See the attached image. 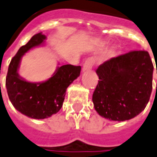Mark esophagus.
I'll list each match as a JSON object with an SVG mask.
<instances>
[{
	"label": "esophagus",
	"mask_w": 157,
	"mask_h": 157,
	"mask_svg": "<svg viewBox=\"0 0 157 157\" xmlns=\"http://www.w3.org/2000/svg\"><path fill=\"white\" fill-rule=\"evenodd\" d=\"M92 65H93V59H92V58H88L87 59H86V61L84 62L83 66H82V71L85 72V71L90 70L92 69Z\"/></svg>",
	"instance_id": "obj_1"
}]
</instances>
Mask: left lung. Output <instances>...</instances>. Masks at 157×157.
<instances>
[{
    "label": "left lung",
    "instance_id": "left-lung-1",
    "mask_svg": "<svg viewBox=\"0 0 157 157\" xmlns=\"http://www.w3.org/2000/svg\"><path fill=\"white\" fill-rule=\"evenodd\" d=\"M153 69L149 53L143 50L132 51L101 64L96 70L99 80L92 95L97 112L114 121L139 115L150 99Z\"/></svg>",
    "mask_w": 157,
    "mask_h": 157
}]
</instances>
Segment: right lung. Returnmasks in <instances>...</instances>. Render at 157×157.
<instances>
[{
	"mask_svg": "<svg viewBox=\"0 0 157 157\" xmlns=\"http://www.w3.org/2000/svg\"><path fill=\"white\" fill-rule=\"evenodd\" d=\"M46 38L39 33L19 48L10 63L6 79L7 93L14 107L23 115L37 120L51 117L61 109L67 87L81 71L80 66L65 65L58 66L44 82H28L20 77L18 70L23 56L33 47L43 45Z\"/></svg>",
	"mask_w": 157,
	"mask_h": 157,
	"instance_id": "obj_1",
	"label": "right lung"
}]
</instances>
